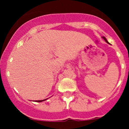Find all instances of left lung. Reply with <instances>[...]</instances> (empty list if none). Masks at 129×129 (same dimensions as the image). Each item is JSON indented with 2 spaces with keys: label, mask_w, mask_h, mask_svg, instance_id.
Here are the masks:
<instances>
[{
  "label": "left lung",
  "mask_w": 129,
  "mask_h": 129,
  "mask_svg": "<svg viewBox=\"0 0 129 129\" xmlns=\"http://www.w3.org/2000/svg\"><path fill=\"white\" fill-rule=\"evenodd\" d=\"M102 38H103V39H104L105 41V42H106V43H108V44H109V42H108V41H107V39H106L105 37H102Z\"/></svg>",
  "instance_id": "obj_1"
}]
</instances>
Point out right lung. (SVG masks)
Returning <instances> with one entry per match:
<instances>
[{
    "mask_svg": "<svg viewBox=\"0 0 129 129\" xmlns=\"http://www.w3.org/2000/svg\"><path fill=\"white\" fill-rule=\"evenodd\" d=\"M46 100H48V98L47 99H45V100H37V101H35V102H42V101H46Z\"/></svg>",
    "mask_w": 129,
    "mask_h": 129,
    "instance_id": "add662e5",
    "label": "right lung"
}]
</instances>
